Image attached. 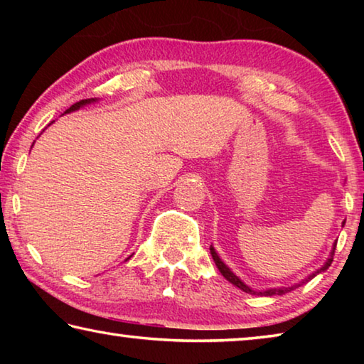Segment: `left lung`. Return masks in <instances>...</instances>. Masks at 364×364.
<instances>
[{
  "mask_svg": "<svg viewBox=\"0 0 364 364\" xmlns=\"http://www.w3.org/2000/svg\"><path fill=\"white\" fill-rule=\"evenodd\" d=\"M336 245H337V242L334 244V247H332L331 255H329L328 260H326V263L323 264V267L319 268V269H316L315 273H313V274L308 276L306 279H304V281H301V282H299V284H294V286H289V287H271V289H267V291H254V289H250L247 284H244V282H242L241 279H239L237 276L234 274L232 271H231L230 268H228L223 262H221V258L218 257V254H217V252H215V249L212 247V245H210V254H212V258H213L215 264H217V268L220 269V273L225 276V279H226V281H230L231 284H234V286H236V287L241 289V291L247 292V294H252V295H264V297H271V295H282V294H287V292H291V291H294V289H297V287H300L301 284H305V282H308V281H310V279L315 278L316 274L323 273V271L328 269V268L331 267V263H332V258H334V250H336Z\"/></svg>",
  "mask_w": 364,
  "mask_h": 364,
  "instance_id": "8db88e82",
  "label": "left lung"
}]
</instances>
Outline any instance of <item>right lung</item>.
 <instances>
[{
	"instance_id": "1",
	"label": "right lung",
	"mask_w": 364,
	"mask_h": 364,
	"mask_svg": "<svg viewBox=\"0 0 364 364\" xmlns=\"http://www.w3.org/2000/svg\"><path fill=\"white\" fill-rule=\"evenodd\" d=\"M97 100H96V97H91V100H82V101H78V102H75V104H73V106H70L69 109H67L65 110V112L64 114H70V112H73V110H78L80 107H83V106H86V104H91V102H96ZM128 258H130V257H128ZM128 258H127V260H128Z\"/></svg>"
}]
</instances>
